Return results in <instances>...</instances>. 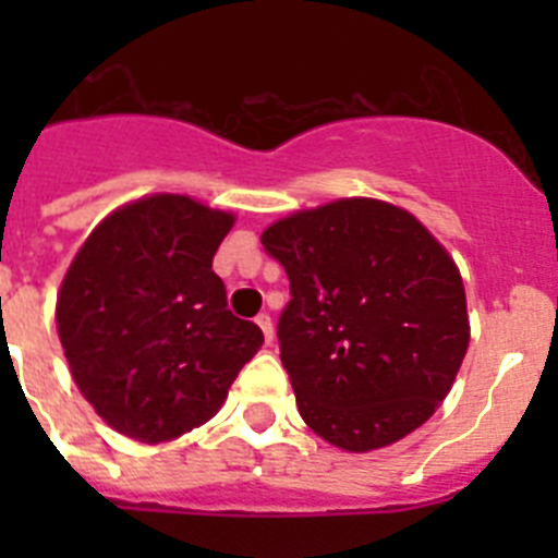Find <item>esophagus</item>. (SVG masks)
<instances>
[{
	"label": "esophagus",
	"mask_w": 558,
	"mask_h": 558,
	"mask_svg": "<svg viewBox=\"0 0 558 558\" xmlns=\"http://www.w3.org/2000/svg\"><path fill=\"white\" fill-rule=\"evenodd\" d=\"M256 327L263 329L265 343H270V340H274V322H270V315H268V313H259V315H256Z\"/></svg>",
	"instance_id": "34e87169"
}]
</instances>
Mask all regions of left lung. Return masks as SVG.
<instances>
[{"mask_svg": "<svg viewBox=\"0 0 558 558\" xmlns=\"http://www.w3.org/2000/svg\"><path fill=\"white\" fill-rule=\"evenodd\" d=\"M263 245L290 279L276 338L310 430L368 452L425 425L470 347L461 274L436 236L349 198L279 220Z\"/></svg>", "mask_w": 558, "mask_h": 558, "instance_id": "8db88e82", "label": "left lung"}]
</instances>
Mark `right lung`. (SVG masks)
<instances>
[{
  "label": "right lung",
  "mask_w": 558,
  "mask_h": 558,
  "mask_svg": "<svg viewBox=\"0 0 558 558\" xmlns=\"http://www.w3.org/2000/svg\"><path fill=\"white\" fill-rule=\"evenodd\" d=\"M234 218L184 195L97 226L58 295V335L83 397L122 436L159 445L209 422L263 329L236 318L215 270Z\"/></svg>",
  "instance_id": "add662e5"
}]
</instances>
